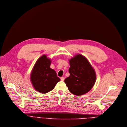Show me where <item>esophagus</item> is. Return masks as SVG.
I'll return each mask as SVG.
<instances>
[{
    "instance_id": "obj_1",
    "label": "esophagus",
    "mask_w": 127,
    "mask_h": 127,
    "mask_svg": "<svg viewBox=\"0 0 127 127\" xmlns=\"http://www.w3.org/2000/svg\"><path fill=\"white\" fill-rule=\"evenodd\" d=\"M61 81H64V77H62L61 78Z\"/></svg>"
}]
</instances>
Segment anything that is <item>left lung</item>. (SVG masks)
<instances>
[{
  "instance_id": "obj_1",
  "label": "left lung",
  "mask_w": 127,
  "mask_h": 127,
  "mask_svg": "<svg viewBox=\"0 0 127 127\" xmlns=\"http://www.w3.org/2000/svg\"><path fill=\"white\" fill-rule=\"evenodd\" d=\"M70 75L64 80L69 91L72 94L81 95L88 93L96 80V73L86 57L77 55L69 60Z\"/></svg>"
}]
</instances>
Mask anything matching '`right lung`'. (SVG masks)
Instances as JSON below:
<instances>
[{"label": "right lung", "instance_id": "right-lung-1", "mask_svg": "<svg viewBox=\"0 0 127 127\" xmlns=\"http://www.w3.org/2000/svg\"><path fill=\"white\" fill-rule=\"evenodd\" d=\"M51 60L45 55L36 62L31 74V81L34 89L45 94L53 90L60 81L55 70L50 67Z\"/></svg>", "mask_w": 127, "mask_h": 127}]
</instances>
